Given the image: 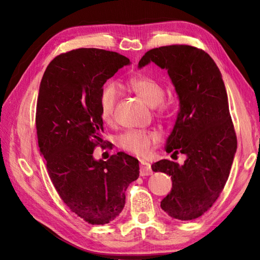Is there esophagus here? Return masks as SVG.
I'll return each instance as SVG.
<instances>
[{"label": "esophagus", "instance_id": "obj_1", "mask_svg": "<svg viewBox=\"0 0 260 260\" xmlns=\"http://www.w3.org/2000/svg\"><path fill=\"white\" fill-rule=\"evenodd\" d=\"M153 173L151 164L146 162V161H141L140 165V174L141 176H146V175H151Z\"/></svg>", "mask_w": 260, "mask_h": 260}]
</instances>
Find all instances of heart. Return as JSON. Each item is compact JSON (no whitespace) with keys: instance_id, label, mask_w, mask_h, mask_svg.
I'll return each mask as SVG.
<instances>
[{"instance_id":"obj_1","label":"heart","mask_w":260,"mask_h":260,"mask_svg":"<svg viewBox=\"0 0 260 260\" xmlns=\"http://www.w3.org/2000/svg\"><path fill=\"white\" fill-rule=\"evenodd\" d=\"M128 86L148 106L157 107L158 112L163 115L168 113V105L163 102L165 90L158 80L150 76L140 75L132 77L128 80ZM118 97L119 90L113 82H109L102 88L99 95V108L101 117L105 123H112ZM156 140V134L151 131L134 129L126 132L119 137V146L134 155L146 156L150 154Z\"/></svg>"}]
</instances>
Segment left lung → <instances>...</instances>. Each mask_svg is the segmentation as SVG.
<instances>
[{
	"instance_id": "left-lung-1",
	"label": "left lung",
	"mask_w": 260,
	"mask_h": 260,
	"mask_svg": "<svg viewBox=\"0 0 260 260\" xmlns=\"http://www.w3.org/2000/svg\"><path fill=\"white\" fill-rule=\"evenodd\" d=\"M150 62L168 70L180 102L165 151L186 156L182 165L170 159L152 165L154 172L172 179V190L161 208L174 219H197L222 192L237 151L227 90L213 59L196 47L152 49L142 57L139 68Z\"/></svg>"
}]
</instances>
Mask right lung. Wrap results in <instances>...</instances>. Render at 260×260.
<instances>
[{"mask_svg":"<svg viewBox=\"0 0 260 260\" xmlns=\"http://www.w3.org/2000/svg\"><path fill=\"white\" fill-rule=\"evenodd\" d=\"M129 59L114 51L81 48L49 63L39 89L36 126L49 176L71 211L91 224H106L125 206V191L140 175L139 161L119 152L93 158L103 143L101 90Z\"/></svg>","mask_w":260,"mask_h":260,"instance_id":"obj_1","label":"right lung"}]
</instances>
